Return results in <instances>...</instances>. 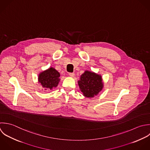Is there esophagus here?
Returning <instances> with one entry per match:
<instances>
[{
    "instance_id": "esophagus-1",
    "label": "esophagus",
    "mask_w": 150,
    "mask_h": 150,
    "mask_svg": "<svg viewBox=\"0 0 150 150\" xmlns=\"http://www.w3.org/2000/svg\"><path fill=\"white\" fill-rule=\"evenodd\" d=\"M69 75L71 77H74V75H75V74H74V72H69Z\"/></svg>"
}]
</instances>
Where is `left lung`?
I'll use <instances>...</instances> for the list:
<instances>
[{
  "label": "left lung",
  "mask_w": 150,
  "mask_h": 150,
  "mask_svg": "<svg viewBox=\"0 0 150 150\" xmlns=\"http://www.w3.org/2000/svg\"><path fill=\"white\" fill-rule=\"evenodd\" d=\"M78 85L83 95L87 98H93L98 95L103 86L101 76L88 71L81 76Z\"/></svg>",
  "instance_id": "1"
}]
</instances>
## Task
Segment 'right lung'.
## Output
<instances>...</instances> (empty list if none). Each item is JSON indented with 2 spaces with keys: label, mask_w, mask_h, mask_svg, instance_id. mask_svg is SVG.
<instances>
[{
  "label": "right lung",
  "mask_w": 150,
  "mask_h": 150,
  "mask_svg": "<svg viewBox=\"0 0 150 150\" xmlns=\"http://www.w3.org/2000/svg\"><path fill=\"white\" fill-rule=\"evenodd\" d=\"M59 76L60 74L54 68H50L39 75L38 82L43 88L51 90L53 88L57 86L60 80Z\"/></svg>",
  "instance_id": "add662e5"
}]
</instances>
